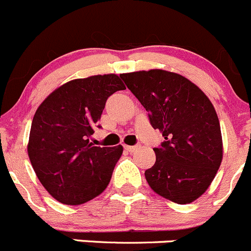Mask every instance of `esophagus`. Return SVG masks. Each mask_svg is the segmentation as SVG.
Listing matches in <instances>:
<instances>
[{"instance_id": "esophagus-1", "label": "esophagus", "mask_w": 251, "mask_h": 251, "mask_svg": "<svg viewBox=\"0 0 251 251\" xmlns=\"http://www.w3.org/2000/svg\"><path fill=\"white\" fill-rule=\"evenodd\" d=\"M125 149L128 152H134V151L138 149V146H130V145H125Z\"/></svg>"}]
</instances>
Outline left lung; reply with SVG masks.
Wrapping results in <instances>:
<instances>
[{
	"instance_id": "left-lung-1",
	"label": "left lung",
	"mask_w": 251,
	"mask_h": 251,
	"mask_svg": "<svg viewBox=\"0 0 251 251\" xmlns=\"http://www.w3.org/2000/svg\"><path fill=\"white\" fill-rule=\"evenodd\" d=\"M165 140L153 148L156 162L145 171L161 197L189 204L215 178L223 148L217 113L206 95L183 75L162 69L121 74Z\"/></svg>"
}]
</instances>
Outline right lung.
I'll return each mask as SVG.
<instances>
[{
    "instance_id": "right-lung-1",
    "label": "right lung",
    "mask_w": 251,
    "mask_h": 251,
    "mask_svg": "<svg viewBox=\"0 0 251 251\" xmlns=\"http://www.w3.org/2000/svg\"><path fill=\"white\" fill-rule=\"evenodd\" d=\"M126 86L116 74L93 75L63 84L39 106L31 123L28 155L45 189L66 205L100 195L110 183L122 145L90 143L106 101Z\"/></svg>"
}]
</instances>
